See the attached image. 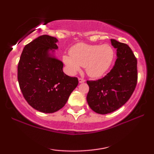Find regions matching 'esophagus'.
Instances as JSON below:
<instances>
[{
	"mask_svg": "<svg viewBox=\"0 0 154 154\" xmlns=\"http://www.w3.org/2000/svg\"><path fill=\"white\" fill-rule=\"evenodd\" d=\"M85 79H81V78H79V82L80 83H84V82H85Z\"/></svg>",
	"mask_w": 154,
	"mask_h": 154,
	"instance_id": "34e87169",
	"label": "esophagus"
}]
</instances>
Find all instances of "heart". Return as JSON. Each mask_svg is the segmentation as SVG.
Wrapping results in <instances>:
<instances>
[{"instance_id": "b5f03b06", "label": "heart", "mask_w": 154, "mask_h": 154, "mask_svg": "<svg viewBox=\"0 0 154 154\" xmlns=\"http://www.w3.org/2000/svg\"><path fill=\"white\" fill-rule=\"evenodd\" d=\"M114 50L108 44L89 45L78 43L70 49V54L63 56V62L71 74H75L85 66L87 74L92 78L102 76L112 64Z\"/></svg>"}]
</instances>
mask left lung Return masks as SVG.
Masks as SVG:
<instances>
[{
	"label": "left lung",
	"mask_w": 154,
	"mask_h": 154,
	"mask_svg": "<svg viewBox=\"0 0 154 154\" xmlns=\"http://www.w3.org/2000/svg\"><path fill=\"white\" fill-rule=\"evenodd\" d=\"M116 48L114 66L102 79L88 81L87 102L90 109L100 114L115 111L125 104L133 93L137 82V61L127 44L111 39Z\"/></svg>",
	"instance_id": "8db88e82"
}]
</instances>
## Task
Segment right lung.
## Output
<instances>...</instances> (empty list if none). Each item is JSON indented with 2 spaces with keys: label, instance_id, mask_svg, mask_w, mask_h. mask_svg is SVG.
Here are the masks:
<instances>
[{
  "label": "right lung",
  "instance_id": "right-lung-1",
  "mask_svg": "<svg viewBox=\"0 0 154 154\" xmlns=\"http://www.w3.org/2000/svg\"><path fill=\"white\" fill-rule=\"evenodd\" d=\"M56 38L43 35L25 45L17 67L23 96L35 110L50 113L66 104L78 79L63 71V63L54 56Z\"/></svg>",
  "mask_w": 154,
  "mask_h": 154
}]
</instances>
